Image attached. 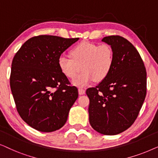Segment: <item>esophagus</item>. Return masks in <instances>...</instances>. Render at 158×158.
Returning a JSON list of instances; mask_svg holds the SVG:
<instances>
[{
    "label": "esophagus",
    "instance_id": "34e87169",
    "mask_svg": "<svg viewBox=\"0 0 158 158\" xmlns=\"http://www.w3.org/2000/svg\"><path fill=\"white\" fill-rule=\"evenodd\" d=\"M78 93H79L80 95H83V94H85V90H84V89H83V88H79V89H78Z\"/></svg>",
    "mask_w": 158,
    "mask_h": 158
}]
</instances>
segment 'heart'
Segmentation results:
<instances>
[{"instance_id":"1","label":"heart","mask_w":158,"mask_h":158,"mask_svg":"<svg viewBox=\"0 0 158 158\" xmlns=\"http://www.w3.org/2000/svg\"><path fill=\"white\" fill-rule=\"evenodd\" d=\"M71 57L61 55L58 65L61 72L69 78H73L81 69V74L73 80V85L85 87L94 80L101 81L111 72L114 64V52L107 44L98 45L82 42L70 51Z\"/></svg>"}]
</instances>
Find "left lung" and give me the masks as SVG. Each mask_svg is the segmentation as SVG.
<instances>
[{"label":"left lung","mask_w":158,"mask_h":158,"mask_svg":"<svg viewBox=\"0 0 158 158\" xmlns=\"http://www.w3.org/2000/svg\"><path fill=\"white\" fill-rule=\"evenodd\" d=\"M102 42L113 49L114 64L104 80L86 90L89 122L98 133L116 135L129 128L139 114L146 96V70L139 52L126 39L109 36Z\"/></svg>","instance_id":"left-lung-1"}]
</instances>
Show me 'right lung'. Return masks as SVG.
<instances>
[{
	"label": "right lung",
	"mask_w": 158,
	"mask_h": 158,
	"mask_svg": "<svg viewBox=\"0 0 158 158\" xmlns=\"http://www.w3.org/2000/svg\"><path fill=\"white\" fill-rule=\"evenodd\" d=\"M79 38L41 35L28 40L14 56L10 85L21 118L36 130L51 132L65 124L78 97L68 86L58 60Z\"/></svg>",
	"instance_id": "add662e5"
}]
</instances>
